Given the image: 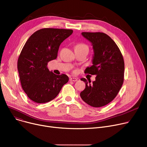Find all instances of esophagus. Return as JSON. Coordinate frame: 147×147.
I'll return each instance as SVG.
<instances>
[{"label": "esophagus", "mask_w": 147, "mask_h": 147, "mask_svg": "<svg viewBox=\"0 0 147 147\" xmlns=\"http://www.w3.org/2000/svg\"><path fill=\"white\" fill-rule=\"evenodd\" d=\"M69 81L76 82V81H78V79L76 78H71L70 79H69Z\"/></svg>", "instance_id": "esophagus-1"}]
</instances>
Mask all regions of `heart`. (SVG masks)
Instances as JSON below:
<instances>
[{
  "label": "heart",
  "mask_w": 147,
  "mask_h": 147,
  "mask_svg": "<svg viewBox=\"0 0 147 147\" xmlns=\"http://www.w3.org/2000/svg\"><path fill=\"white\" fill-rule=\"evenodd\" d=\"M88 49V46L84 43L77 44L74 46V49Z\"/></svg>",
  "instance_id": "1"
}]
</instances>
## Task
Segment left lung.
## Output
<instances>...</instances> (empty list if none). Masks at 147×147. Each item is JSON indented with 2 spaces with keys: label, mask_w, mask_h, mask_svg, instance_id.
I'll use <instances>...</instances> for the list:
<instances>
[{
  "label": "left lung",
  "mask_w": 147,
  "mask_h": 147,
  "mask_svg": "<svg viewBox=\"0 0 147 147\" xmlns=\"http://www.w3.org/2000/svg\"><path fill=\"white\" fill-rule=\"evenodd\" d=\"M82 34L92 43L94 51L93 65L86 68L84 73L96 75V78L91 84L90 79H80L86 83L80 96L92 107H103L113 101L123 85L124 59L116 43L105 33L83 32Z\"/></svg>",
  "instance_id": "1"
}]
</instances>
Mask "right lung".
<instances>
[{
    "label": "right lung",
    "instance_id": "add662e5",
    "mask_svg": "<svg viewBox=\"0 0 147 147\" xmlns=\"http://www.w3.org/2000/svg\"><path fill=\"white\" fill-rule=\"evenodd\" d=\"M73 32L69 29L42 28L25 43L17 68L22 88L32 101L38 104L52 101L68 82L67 75L49 71L48 63L57 58L61 43Z\"/></svg>",
    "mask_w": 147,
    "mask_h": 147
}]
</instances>
